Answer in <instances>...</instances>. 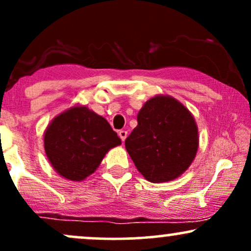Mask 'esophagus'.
Returning <instances> with one entry per match:
<instances>
[{
	"mask_svg": "<svg viewBox=\"0 0 251 251\" xmlns=\"http://www.w3.org/2000/svg\"><path fill=\"white\" fill-rule=\"evenodd\" d=\"M118 134H119V137H120V139L123 140H125L126 139V137H127V132L125 131V129H120L119 132H118Z\"/></svg>",
	"mask_w": 251,
	"mask_h": 251,
	"instance_id": "34e87169",
	"label": "esophagus"
}]
</instances>
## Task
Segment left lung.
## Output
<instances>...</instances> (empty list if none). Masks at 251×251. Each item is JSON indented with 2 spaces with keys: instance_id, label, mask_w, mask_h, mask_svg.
Returning <instances> with one entry per match:
<instances>
[{
  "instance_id": "8db88e82",
  "label": "left lung",
  "mask_w": 251,
  "mask_h": 251,
  "mask_svg": "<svg viewBox=\"0 0 251 251\" xmlns=\"http://www.w3.org/2000/svg\"><path fill=\"white\" fill-rule=\"evenodd\" d=\"M125 146L138 171L152 183L177 178L195 159L198 131L194 117L171 97L150 99Z\"/></svg>"
}]
</instances>
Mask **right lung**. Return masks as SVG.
<instances>
[{"label":"right lung","mask_w":251,"mask_h":251,"mask_svg":"<svg viewBox=\"0 0 251 251\" xmlns=\"http://www.w3.org/2000/svg\"><path fill=\"white\" fill-rule=\"evenodd\" d=\"M122 144L105 118L87 107H73L57 116L45 133V150L62 177L82 180L96 171L106 152Z\"/></svg>","instance_id":"1"}]
</instances>
